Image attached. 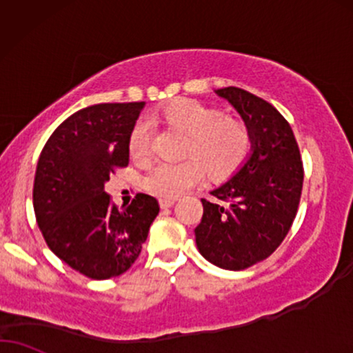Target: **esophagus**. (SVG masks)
I'll return each mask as SVG.
<instances>
[{
    "label": "esophagus",
    "instance_id": "esophagus-1",
    "mask_svg": "<svg viewBox=\"0 0 353 353\" xmlns=\"http://www.w3.org/2000/svg\"><path fill=\"white\" fill-rule=\"evenodd\" d=\"M172 205H174V200H166V199H161V200H159V206H161L163 210L171 208Z\"/></svg>",
    "mask_w": 353,
    "mask_h": 353
}]
</instances>
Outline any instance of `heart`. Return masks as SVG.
Returning <instances> with one entry per match:
<instances>
[{
  "label": "heart",
  "mask_w": 353,
  "mask_h": 353,
  "mask_svg": "<svg viewBox=\"0 0 353 353\" xmlns=\"http://www.w3.org/2000/svg\"><path fill=\"white\" fill-rule=\"evenodd\" d=\"M159 119L190 139L187 153L194 157L181 164H157L145 177V187L159 199L174 200L203 179L206 171L214 181L236 174L252 152V137L242 124L225 121L223 112L199 101L181 100L169 105ZM129 154L135 163H147L152 137L145 122H139L129 137Z\"/></svg>",
  "instance_id": "b5f03b06"
}]
</instances>
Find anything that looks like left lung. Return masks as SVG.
I'll list each match as a JSON object with an SVG mask.
<instances>
[{
    "instance_id": "8db88e82",
    "label": "left lung",
    "mask_w": 353,
    "mask_h": 353,
    "mask_svg": "<svg viewBox=\"0 0 353 353\" xmlns=\"http://www.w3.org/2000/svg\"><path fill=\"white\" fill-rule=\"evenodd\" d=\"M242 117L252 137L243 166L201 200L195 242L205 260L241 271L265 260L288 236L297 214L303 164L289 122L270 103L237 87L214 90Z\"/></svg>"
}]
</instances>
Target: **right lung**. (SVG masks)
Wrapping results in <instances>:
<instances>
[{
	"label": "right lung",
	"instance_id": "1",
	"mask_svg": "<svg viewBox=\"0 0 353 353\" xmlns=\"http://www.w3.org/2000/svg\"><path fill=\"white\" fill-rule=\"evenodd\" d=\"M143 106L103 103L74 112L51 134L37 164V224L50 250L90 279L128 271L159 211L150 195L117 208L105 192L110 174L129 164V137Z\"/></svg>",
	"mask_w": 353,
	"mask_h": 353
}]
</instances>
